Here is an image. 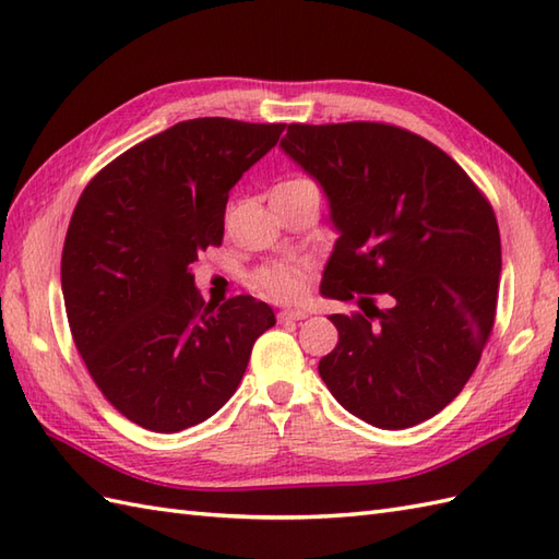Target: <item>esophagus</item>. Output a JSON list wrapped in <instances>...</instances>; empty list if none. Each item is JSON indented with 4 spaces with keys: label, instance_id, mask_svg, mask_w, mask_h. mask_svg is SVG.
I'll return each mask as SVG.
<instances>
[{
    "label": "esophagus",
    "instance_id": "obj_1",
    "mask_svg": "<svg viewBox=\"0 0 559 559\" xmlns=\"http://www.w3.org/2000/svg\"><path fill=\"white\" fill-rule=\"evenodd\" d=\"M305 317H307L305 310H283V312L278 314L281 322H288V319H293V322H300V319H305Z\"/></svg>",
    "mask_w": 559,
    "mask_h": 559
}]
</instances>
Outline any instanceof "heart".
I'll use <instances>...</instances> for the list:
<instances>
[{
	"mask_svg": "<svg viewBox=\"0 0 559 559\" xmlns=\"http://www.w3.org/2000/svg\"><path fill=\"white\" fill-rule=\"evenodd\" d=\"M281 187H314L317 185L307 177H288L283 180ZM307 281V264H288V261H281V264H271L259 271L257 276V288L269 295L273 300H298L305 290Z\"/></svg>",
	"mask_w": 559,
	"mask_h": 559,
	"instance_id": "heart-1",
	"label": "heart"
}]
</instances>
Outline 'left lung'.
Here are the masks:
<instances>
[{"label": "left lung", "instance_id": "left-lung-1", "mask_svg": "<svg viewBox=\"0 0 559 559\" xmlns=\"http://www.w3.org/2000/svg\"><path fill=\"white\" fill-rule=\"evenodd\" d=\"M281 148L324 189L338 233L322 293L362 310L329 317L338 343L319 360L324 384L379 430L432 418L466 386L495 324L492 206L442 148L391 124H290Z\"/></svg>", "mask_w": 559, "mask_h": 559}]
</instances>
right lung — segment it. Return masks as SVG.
Returning a JSON list of instances; mask_svg holds the SVG:
<instances>
[{
    "label": "right lung",
    "instance_id": "1",
    "mask_svg": "<svg viewBox=\"0 0 559 559\" xmlns=\"http://www.w3.org/2000/svg\"><path fill=\"white\" fill-rule=\"evenodd\" d=\"M283 129L177 122L83 189L62 252L69 329L103 396L146 430L180 432L221 411L276 324L252 295L206 305L192 266L223 242L230 189Z\"/></svg>",
    "mask_w": 559,
    "mask_h": 559
}]
</instances>
